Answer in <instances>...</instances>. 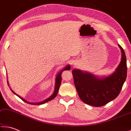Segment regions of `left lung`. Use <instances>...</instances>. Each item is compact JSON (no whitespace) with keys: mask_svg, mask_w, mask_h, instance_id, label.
<instances>
[{"mask_svg":"<svg viewBox=\"0 0 131 131\" xmlns=\"http://www.w3.org/2000/svg\"><path fill=\"white\" fill-rule=\"evenodd\" d=\"M121 60L112 74L100 77L88 72L74 69L72 70L74 83L81 100L95 107L105 105L118 96L127 78V59L124 49Z\"/></svg>","mask_w":131,"mask_h":131,"instance_id":"left-lung-1","label":"left lung"}]
</instances>
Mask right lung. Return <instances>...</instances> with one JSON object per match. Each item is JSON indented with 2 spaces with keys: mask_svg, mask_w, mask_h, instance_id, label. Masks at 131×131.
<instances>
[{
  "mask_svg": "<svg viewBox=\"0 0 131 131\" xmlns=\"http://www.w3.org/2000/svg\"><path fill=\"white\" fill-rule=\"evenodd\" d=\"M70 66L69 65H66L65 68H64L63 69H62L61 70L59 71V72L58 73V74L57 75V77H56V79H55V88H54V92H53V94L51 95V96L48 97V98L46 99L45 100H44L43 101L41 102H36V103H31V102H28L26 101V100H25V99H23V97H21V96H18V95H17L16 94H15V92L13 91H12H12L14 93V94H15L17 95V96H18L19 98L21 99L22 100H23V101L27 103L28 104H30V105H42V104H44L46 102H47L50 101L51 100H52V99H53L54 98H55V96H57V95L58 94V91H59V87H60L61 85V81H62V77H61V74L62 73L63 71L64 70H70ZM7 84L8 85H9V84H8V81L7 80Z\"/></svg>",
  "mask_w": 131,
  "mask_h": 131,
  "instance_id": "right-lung-1",
  "label": "right lung"
}]
</instances>
